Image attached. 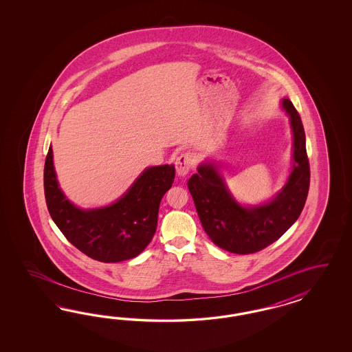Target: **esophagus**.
I'll use <instances>...</instances> for the list:
<instances>
[{
    "label": "esophagus",
    "mask_w": 352,
    "mask_h": 352,
    "mask_svg": "<svg viewBox=\"0 0 352 352\" xmlns=\"http://www.w3.org/2000/svg\"><path fill=\"white\" fill-rule=\"evenodd\" d=\"M195 164V157L191 152H183L175 161V169H177V174L179 177H184L188 174V171L191 170Z\"/></svg>",
    "instance_id": "1"
}]
</instances>
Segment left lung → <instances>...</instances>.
Listing matches in <instances>:
<instances>
[{
	"instance_id": "obj_1",
	"label": "left lung",
	"mask_w": 352,
	"mask_h": 352,
	"mask_svg": "<svg viewBox=\"0 0 352 352\" xmlns=\"http://www.w3.org/2000/svg\"><path fill=\"white\" fill-rule=\"evenodd\" d=\"M293 131V169L287 184L270 203L241 206L227 190L217 166L201 164L188 190L205 232L214 244L234 254H252L278 240L298 219L309 188L306 135L297 109L284 98Z\"/></svg>"
}]
</instances>
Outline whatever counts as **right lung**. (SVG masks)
<instances>
[{
	"label": "right lung",
	"instance_id": "add662e5",
	"mask_svg": "<svg viewBox=\"0 0 352 352\" xmlns=\"http://www.w3.org/2000/svg\"><path fill=\"white\" fill-rule=\"evenodd\" d=\"M174 165L152 166L140 174L115 204L82 210L59 188L49 148L45 169V199L54 222L65 239L96 261L113 263L140 254L156 232L161 199L174 182Z\"/></svg>",
	"mask_w": 352,
	"mask_h": 352
}]
</instances>
